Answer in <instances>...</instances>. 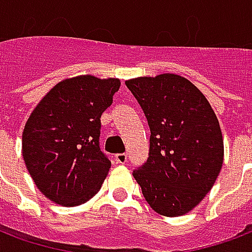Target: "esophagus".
I'll return each instance as SVG.
<instances>
[{"label":"esophagus","instance_id":"34e87169","mask_svg":"<svg viewBox=\"0 0 252 252\" xmlns=\"http://www.w3.org/2000/svg\"><path fill=\"white\" fill-rule=\"evenodd\" d=\"M115 160H116V163L124 164L126 162V154H116Z\"/></svg>","mask_w":252,"mask_h":252}]
</instances>
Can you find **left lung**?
Returning <instances> with one entry per match:
<instances>
[{"label":"left lung","instance_id":"1","mask_svg":"<svg viewBox=\"0 0 252 252\" xmlns=\"http://www.w3.org/2000/svg\"><path fill=\"white\" fill-rule=\"evenodd\" d=\"M151 131L146 163L133 170L144 198L167 217L191 211L221 170L220 124L205 95L175 74L126 81Z\"/></svg>","mask_w":252,"mask_h":252}]
</instances>
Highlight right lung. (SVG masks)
I'll list each match as a JSON object with an SVG mask.
<instances>
[{
    "label": "right lung",
    "instance_id": "1",
    "mask_svg": "<svg viewBox=\"0 0 252 252\" xmlns=\"http://www.w3.org/2000/svg\"><path fill=\"white\" fill-rule=\"evenodd\" d=\"M119 88L116 78H70L32 112L23 132V157L47 198L75 206L99 190L112 164L99 147L101 115Z\"/></svg>",
    "mask_w": 252,
    "mask_h": 252
}]
</instances>
